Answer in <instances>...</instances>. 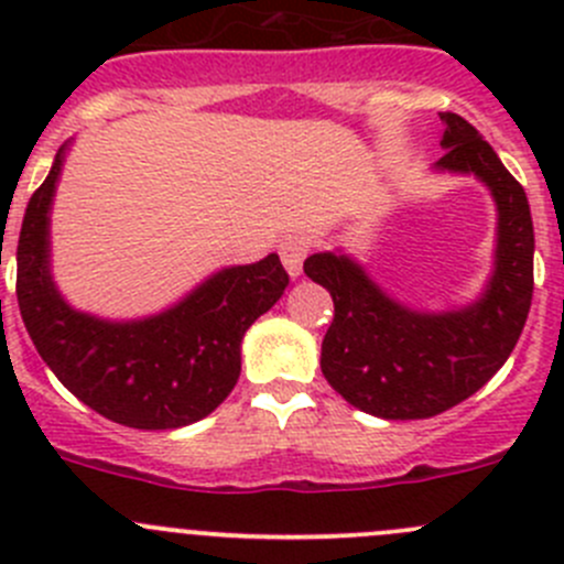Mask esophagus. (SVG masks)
<instances>
[{"instance_id":"esophagus-1","label":"esophagus","mask_w":564,"mask_h":564,"mask_svg":"<svg viewBox=\"0 0 564 564\" xmlns=\"http://www.w3.org/2000/svg\"><path fill=\"white\" fill-rule=\"evenodd\" d=\"M278 253H281L283 267L292 278H297L303 272V261L308 256V240L305 237H286V240L278 246Z\"/></svg>"}]
</instances>
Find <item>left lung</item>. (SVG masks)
Returning <instances> with one entry per match:
<instances>
[{"instance_id": "8db88e82", "label": "left lung", "mask_w": 564, "mask_h": 564, "mask_svg": "<svg viewBox=\"0 0 564 564\" xmlns=\"http://www.w3.org/2000/svg\"><path fill=\"white\" fill-rule=\"evenodd\" d=\"M436 166L477 174L497 198V270L480 303L456 314H417L368 281L346 256L314 253L303 270L335 305L322 340V373L351 406L384 420H423L475 395L510 357L534 289V231L527 193L475 124L453 111Z\"/></svg>"}]
</instances>
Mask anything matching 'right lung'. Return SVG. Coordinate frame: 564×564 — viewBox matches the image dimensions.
Listing matches in <instances>:
<instances>
[{"label": "right lung", "mask_w": 564, "mask_h": 564, "mask_svg": "<svg viewBox=\"0 0 564 564\" xmlns=\"http://www.w3.org/2000/svg\"><path fill=\"white\" fill-rule=\"evenodd\" d=\"M62 158L32 193L21 224V318L62 384L95 412L128 429L166 431L218 409L240 379V340L281 300L289 275L281 259L229 267L180 305L144 322L111 324L67 308L48 275V207Z\"/></svg>", "instance_id": "obj_1"}]
</instances>
